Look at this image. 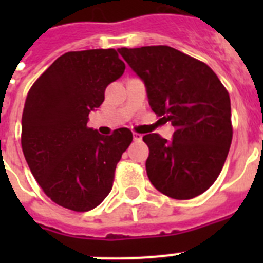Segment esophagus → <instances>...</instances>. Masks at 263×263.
I'll return each mask as SVG.
<instances>
[{"label": "esophagus", "instance_id": "1", "mask_svg": "<svg viewBox=\"0 0 263 263\" xmlns=\"http://www.w3.org/2000/svg\"><path fill=\"white\" fill-rule=\"evenodd\" d=\"M133 139L136 141V142H138V141H141V139H142V134L133 133Z\"/></svg>", "mask_w": 263, "mask_h": 263}]
</instances>
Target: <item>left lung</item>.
<instances>
[{
    "instance_id": "8db88e82",
    "label": "left lung",
    "mask_w": 263,
    "mask_h": 263,
    "mask_svg": "<svg viewBox=\"0 0 263 263\" xmlns=\"http://www.w3.org/2000/svg\"><path fill=\"white\" fill-rule=\"evenodd\" d=\"M118 52L145 83L152 110L175 127L171 141L157 133L143 137L150 182L176 200L199 196L220 175L231 147L227 88L205 63L168 46Z\"/></svg>"
}]
</instances>
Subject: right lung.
<instances>
[{
  "mask_svg": "<svg viewBox=\"0 0 263 263\" xmlns=\"http://www.w3.org/2000/svg\"><path fill=\"white\" fill-rule=\"evenodd\" d=\"M125 63L113 48L71 51L58 58L30 88L21 143L31 174L53 203L75 212L93 210L113 187L115 171L133 141L127 127L101 136L87 126L105 88Z\"/></svg>",
  "mask_w": 263,
  "mask_h": 263,
  "instance_id": "obj_1",
  "label": "right lung"
}]
</instances>
